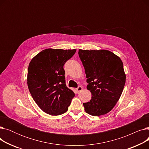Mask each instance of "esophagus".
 <instances>
[{
	"label": "esophagus",
	"mask_w": 149,
	"mask_h": 149,
	"mask_svg": "<svg viewBox=\"0 0 149 149\" xmlns=\"http://www.w3.org/2000/svg\"><path fill=\"white\" fill-rule=\"evenodd\" d=\"M82 89H83V88L81 86H79L77 88L76 90H77V91L78 92H79L81 91Z\"/></svg>",
	"instance_id": "esophagus-1"
}]
</instances>
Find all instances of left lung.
Returning <instances> with one entry per match:
<instances>
[{
	"label": "left lung",
	"instance_id": "obj_1",
	"mask_svg": "<svg viewBox=\"0 0 149 149\" xmlns=\"http://www.w3.org/2000/svg\"><path fill=\"white\" fill-rule=\"evenodd\" d=\"M86 74L91 100L83 103L88 114L99 116L110 112L123 92L126 74L120 58L108 50L79 51Z\"/></svg>",
	"mask_w": 149,
	"mask_h": 149
}]
</instances>
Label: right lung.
<instances>
[{
  "instance_id": "obj_1",
  "label": "right lung",
  "mask_w": 149,
  "mask_h": 149,
  "mask_svg": "<svg viewBox=\"0 0 149 149\" xmlns=\"http://www.w3.org/2000/svg\"><path fill=\"white\" fill-rule=\"evenodd\" d=\"M75 52V49H46L29 63L28 89L36 104L46 113L59 115L65 113L75 96L66 85L63 66Z\"/></svg>"
}]
</instances>
